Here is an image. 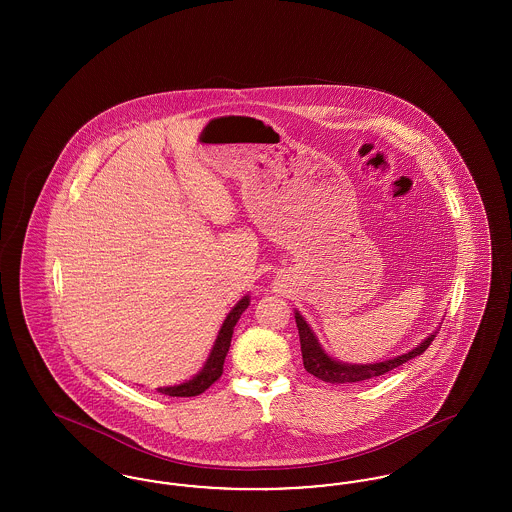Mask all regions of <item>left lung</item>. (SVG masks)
<instances>
[{"instance_id":"obj_1","label":"left lung","mask_w":512,"mask_h":512,"mask_svg":"<svg viewBox=\"0 0 512 512\" xmlns=\"http://www.w3.org/2000/svg\"><path fill=\"white\" fill-rule=\"evenodd\" d=\"M295 322H297V330H299V341H301V355H303V366L309 374L317 376L318 380L328 382V384H355V382H365L370 378L382 376L386 372H390L397 366L405 365L407 361H411L414 357L422 355L430 343L436 338L438 330L432 332L428 338L420 341L411 351L397 355L388 361H380V363H366V365H351V363H341L338 359L330 357L320 341L317 334L313 332V328L309 326V322L305 317L295 311ZM441 328V326H439Z\"/></svg>"}]
</instances>
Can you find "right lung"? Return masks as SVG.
Instances as JSON below:
<instances>
[{
	"label": "right lung",
	"mask_w": 512,
	"mask_h": 512,
	"mask_svg": "<svg viewBox=\"0 0 512 512\" xmlns=\"http://www.w3.org/2000/svg\"><path fill=\"white\" fill-rule=\"evenodd\" d=\"M249 307V295H244L234 307L232 311L226 315L222 326H220L219 336L211 347V353L205 361V365L201 366V370L192 376L190 380L176 384V386H167V388H157V391L169 395V397H195L205 390H209L220 376H222V365L224 359L228 355L230 349V341H232V334H234V326L236 322L242 317L245 309Z\"/></svg>",
	"instance_id": "right-lung-1"
}]
</instances>
